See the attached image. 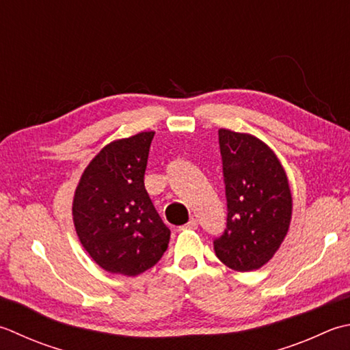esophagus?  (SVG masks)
<instances>
[{"instance_id": "esophagus-1", "label": "esophagus", "mask_w": 350, "mask_h": 350, "mask_svg": "<svg viewBox=\"0 0 350 350\" xmlns=\"http://www.w3.org/2000/svg\"><path fill=\"white\" fill-rule=\"evenodd\" d=\"M197 228H198V221L196 220V218H193V220H189L187 224H183L180 229L183 230V229H197Z\"/></svg>"}]
</instances>
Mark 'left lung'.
Returning a JSON list of instances; mask_svg holds the SVG:
<instances>
[{"label":"left lung","mask_w":350,"mask_h":350,"mask_svg":"<svg viewBox=\"0 0 350 350\" xmlns=\"http://www.w3.org/2000/svg\"><path fill=\"white\" fill-rule=\"evenodd\" d=\"M218 142L228 220L221 237L214 239L215 255L232 270H258L288 232V179L276 154L255 136L220 129Z\"/></svg>","instance_id":"8db88e82"}]
</instances>
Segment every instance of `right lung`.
Segmentation results:
<instances>
[{
	"instance_id": "add662e5",
	"label": "right lung",
	"mask_w": 350,
	"mask_h": 350,
	"mask_svg": "<svg viewBox=\"0 0 350 350\" xmlns=\"http://www.w3.org/2000/svg\"><path fill=\"white\" fill-rule=\"evenodd\" d=\"M154 132L113 141L81 174L72 203L81 245L101 269L141 275L168 249L170 229L150 198L146 174Z\"/></svg>"
}]
</instances>
